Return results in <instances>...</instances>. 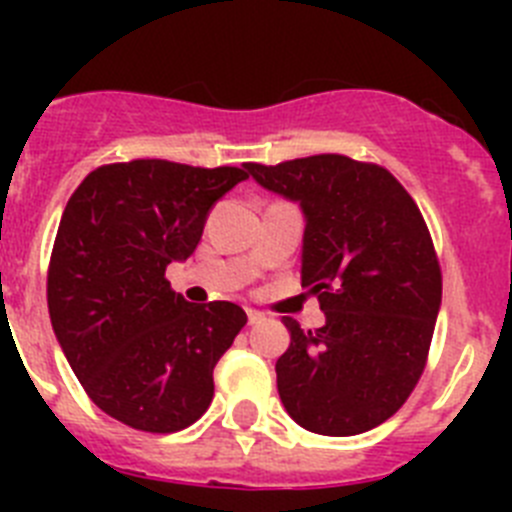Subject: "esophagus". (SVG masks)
<instances>
[{
	"mask_svg": "<svg viewBox=\"0 0 512 512\" xmlns=\"http://www.w3.org/2000/svg\"><path fill=\"white\" fill-rule=\"evenodd\" d=\"M246 315H248V323H251V325H256V323H261V320H264V315H261L259 310H246Z\"/></svg>",
	"mask_w": 512,
	"mask_h": 512,
	"instance_id": "1",
	"label": "esophagus"
}]
</instances>
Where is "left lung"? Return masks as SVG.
<instances>
[{"label":"left lung","instance_id":"8db88e82","mask_svg":"<svg viewBox=\"0 0 512 512\" xmlns=\"http://www.w3.org/2000/svg\"><path fill=\"white\" fill-rule=\"evenodd\" d=\"M269 192L300 202L302 287L325 325L282 318L289 348L277 390L289 418L320 436H356L397 413L425 369L441 266L415 200L387 169L338 153L246 164Z\"/></svg>","mask_w":512,"mask_h":512}]
</instances>
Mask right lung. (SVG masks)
<instances>
[{
	"label": "right lung",
	"mask_w": 512,
	"mask_h": 512,
	"mask_svg": "<svg viewBox=\"0 0 512 512\" xmlns=\"http://www.w3.org/2000/svg\"><path fill=\"white\" fill-rule=\"evenodd\" d=\"M235 166L138 158L94 169L63 210L48 312L63 356L99 410L135 431L174 433L212 402V369L246 325L233 302L192 305L166 279L187 261Z\"/></svg>",
	"instance_id": "right-lung-1"
}]
</instances>
